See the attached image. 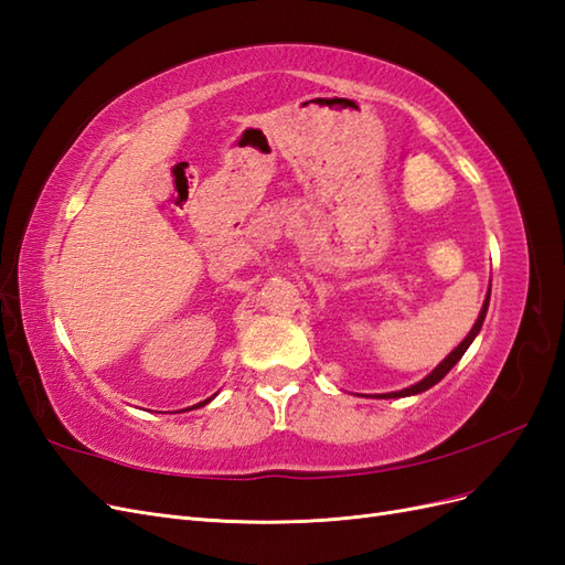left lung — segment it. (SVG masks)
<instances>
[{
  "instance_id": "1",
  "label": "left lung",
  "mask_w": 565,
  "mask_h": 565,
  "mask_svg": "<svg viewBox=\"0 0 565 565\" xmlns=\"http://www.w3.org/2000/svg\"><path fill=\"white\" fill-rule=\"evenodd\" d=\"M488 303H490V292L486 295V301H483V306H481V313H478L471 332H469L465 339H461L459 347H455L446 358H443V361H440L429 374H426V377H424L422 382H417V384H413V386H407V388H401V391L380 393V396H370V398H405V396H417V393H422V391H426V388H431L434 384H438V382H440L443 377H446V374L461 361V355L467 353V349L471 347V341L478 337V332H481L486 313H488Z\"/></svg>"
}]
</instances>
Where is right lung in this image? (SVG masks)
Here are the masks:
<instances>
[{"mask_svg": "<svg viewBox=\"0 0 565 565\" xmlns=\"http://www.w3.org/2000/svg\"><path fill=\"white\" fill-rule=\"evenodd\" d=\"M218 393V391H216ZM216 393H214V396L212 398H207V401H202V403H198V405H193V407H185V409H198V407H204V405H207V403H212L214 398H216Z\"/></svg>", "mask_w": 565, "mask_h": 565, "instance_id": "right-lung-1", "label": "right lung"}]
</instances>
